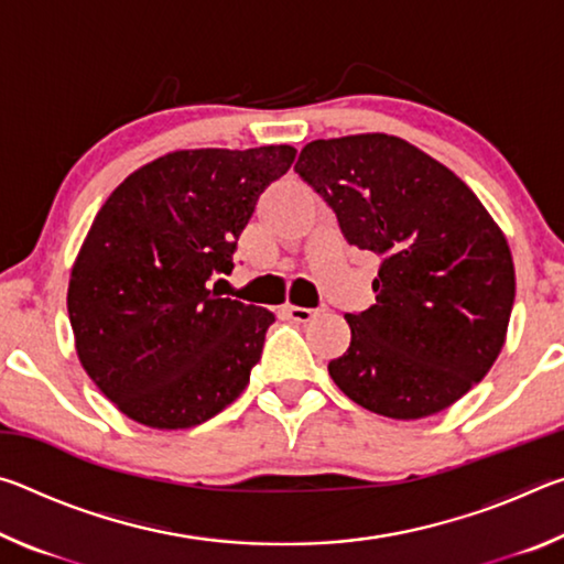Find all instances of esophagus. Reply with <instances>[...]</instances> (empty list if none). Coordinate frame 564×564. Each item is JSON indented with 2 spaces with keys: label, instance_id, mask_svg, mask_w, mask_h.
<instances>
[{
  "label": "esophagus",
  "instance_id": "1",
  "mask_svg": "<svg viewBox=\"0 0 564 564\" xmlns=\"http://www.w3.org/2000/svg\"><path fill=\"white\" fill-rule=\"evenodd\" d=\"M285 316H289L291 321H295V323H308V321H313L316 318V313L318 311H313V308H301V305H285Z\"/></svg>",
  "mask_w": 564,
  "mask_h": 564
}]
</instances>
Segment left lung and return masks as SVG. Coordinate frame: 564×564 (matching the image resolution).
<instances>
[{
    "label": "left lung",
    "mask_w": 564,
    "mask_h": 564,
    "mask_svg": "<svg viewBox=\"0 0 564 564\" xmlns=\"http://www.w3.org/2000/svg\"><path fill=\"white\" fill-rule=\"evenodd\" d=\"M295 171L380 259L376 303L346 313L350 346L328 373L370 413H441L488 376L514 301L508 238L465 181L388 133L305 144Z\"/></svg>",
    "instance_id": "8db88e82"
}]
</instances>
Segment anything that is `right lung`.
<instances>
[{
  "mask_svg": "<svg viewBox=\"0 0 564 564\" xmlns=\"http://www.w3.org/2000/svg\"><path fill=\"white\" fill-rule=\"evenodd\" d=\"M293 147L184 149L129 174L72 265L76 356L123 415L156 431L206 423L243 393L269 308L221 299L238 236Z\"/></svg>",
  "mask_w": 564,
  "mask_h": 564,
  "instance_id": "obj_1",
  "label": "right lung"
}]
</instances>
